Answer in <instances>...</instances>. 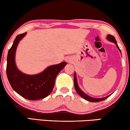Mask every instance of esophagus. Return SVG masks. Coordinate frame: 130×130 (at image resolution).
Returning <instances> with one entry per match:
<instances>
[{
    "label": "esophagus",
    "mask_w": 130,
    "mask_h": 130,
    "mask_svg": "<svg viewBox=\"0 0 130 130\" xmlns=\"http://www.w3.org/2000/svg\"><path fill=\"white\" fill-rule=\"evenodd\" d=\"M67 61H68V62H72V59H71V58H70V57H69V58H68L67 59Z\"/></svg>",
    "instance_id": "1"
}]
</instances>
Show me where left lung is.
I'll return each instance as SVG.
<instances>
[{
  "mask_svg": "<svg viewBox=\"0 0 130 130\" xmlns=\"http://www.w3.org/2000/svg\"><path fill=\"white\" fill-rule=\"evenodd\" d=\"M107 39H109L110 41L112 42H113V43L115 44L116 45V46H117L118 48L119 49V50L120 51V52H121V50H120L119 47H118L117 42H116L115 38L113 37V36L111 35H108L107 37ZM74 88L75 89V91H76L77 93H78V94L80 96H81L82 98H84V99H85V100H87V101H88L93 102V103H95V102L101 101H103V100H106V98H107L109 96H110V95H109V96H106V97L101 98H94L91 97V96H88V95H86V93L83 92L82 91V90L79 88V87H78V84H77V80L76 74H75V73H74Z\"/></svg>",
  "mask_w": 130,
  "mask_h": 130,
  "instance_id": "left-lung-1",
  "label": "left lung"
}]
</instances>
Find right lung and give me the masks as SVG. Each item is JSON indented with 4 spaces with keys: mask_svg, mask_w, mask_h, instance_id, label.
Wrapping results in <instances>:
<instances>
[{
    "mask_svg": "<svg viewBox=\"0 0 130 130\" xmlns=\"http://www.w3.org/2000/svg\"><path fill=\"white\" fill-rule=\"evenodd\" d=\"M26 32L20 34L14 39L8 51L6 75L13 89L22 97L29 100H37L47 97L53 91L56 77L67 65L66 62L52 65L42 73L27 75L18 70L15 62L16 48Z\"/></svg>",
    "mask_w": 130,
    "mask_h": 130,
    "instance_id": "1",
    "label": "right lung"
}]
</instances>
